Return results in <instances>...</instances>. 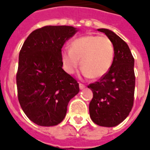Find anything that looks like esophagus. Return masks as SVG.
<instances>
[{"label": "esophagus", "mask_w": 150, "mask_h": 150, "mask_svg": "<svg viewBox=\"0 0 150 150\" xmlns=\"http://www.w3.org/2000/svg\"><path fill=\"white\" fill-rule=\"evenodd\" d=\"M79 87H80V89H81V90H82V89H83V88H85V85H84V84H83V83H79Z\"/></svg>", "instance_id": "esophagus-1"}]
</instances>
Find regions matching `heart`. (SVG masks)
Segmentation results:
<instances>
[{"mask_svg":"<svg viewBox=\"0 0 150 150\" xmlns=\"http://www.w3.org/2000/svg\"><path fill=\"white\" fill-rule=\"evenodd\" d=\"M114 46L105 36L90 35L74 40L70 50L64 48L61 53L63 68L74 74L81 60L83 74L93 79L103 77L110 70L114 59Z\"/></svg>","mask_w":150,"mask_h":150,"instance_id":"b5f03b06","label":"heart"}]
</instances>
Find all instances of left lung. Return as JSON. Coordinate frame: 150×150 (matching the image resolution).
<instances>
[{"label":"left lung","mask_w":150,"mask_h":150,"mask_svg":"<svg viewBox=\"0 0 150 150\" xmlns=\"http://www.w3.org/2000/svg\"><path fill=\"white\" fill-rule=\"evenodd\" d=\"M98 30L105 33L113 44L114 59L107 74L88 86L93 92L89 112L96 125L114 127L126 119L133 107L134 60L127 43L119 36L107 29Z\"/></svg>","instance_id":"1"}]
</instances>
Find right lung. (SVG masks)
Here are the masks:
<instances>
[{
  "instance_id": "right-lung-1",
  "label": "right lung",
  "mask_w": 150,
  "mask_h": 150,
  "mask_svg": "<svg viewBox=\"0 0 150 150\" xmlns=\"http://www.w3.org/2000/svg\"><path fill=\"white\" fill-rule=\"evenodd\" d=\"M70 25H46L29 35L18 56L16 84L23 112L40 126H54L67 114L79 83L62 69V47L76 33Z\"/></svg>"
}]
</instances>
